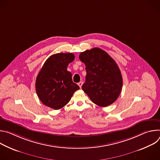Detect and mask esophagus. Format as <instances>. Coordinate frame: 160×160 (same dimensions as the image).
Segmentation results:
<instances>
[{"label": "esophagus", "mask_w": 160, "mask_h": 160, "mask_svg": "<svg viewBox=\"0 0 160 160\" xmlns=\"http://www.w3.org/2000/svg\"><path fill=\"white\" fill-rule=\"evenodd\" d=\"M78 86L81 88V87H82V85H83V82H82V81L78 83Z\"/></svg>", "instance_id": "1"}]
</instances>
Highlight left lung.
<instances>
[{
    "label": "left lung",
    "mask_w": 160,
    "mask_h": 160,
    "mask_svg": "<svg viewBox=\"0 0 160 160\" xmlns=\"http://www.w3.org/2000/svg\"><path fill=\"white\" fill-rule=\"evenodd\" d=\"M79 59L85 64V82L82 89L96 105L106 107L120 94L123 80L118 66L107 52L93 48L81 52Z\"/></svg>",
    "instance_id": "1"
}]
</instances>
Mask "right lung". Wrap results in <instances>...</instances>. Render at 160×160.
Segmentation results:
<instances>
[{
  "label": "right lung",
  "instance_id": "right-lung-1",
  "mask_svg": "<svg viewBox=\"0 0 160 160\" xmlns=\"http://www.w3.org/2000/svg\"><path fill=\"white\" fill-rule=\"evenodd\" d=\"M75 59L73 53H58L51 56L38 73L35 88L41 102L54 109H59L69 102L80 87L73 82L67 67Z\"/></svg>",
  "mask_w": 160,
  "mask_h": 160
}]
</instances>
